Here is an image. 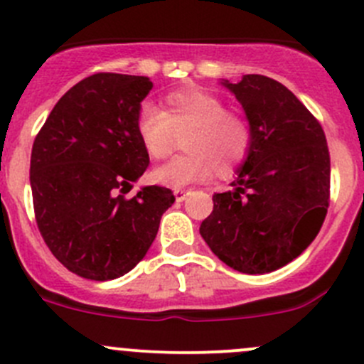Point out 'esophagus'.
<instances>
[{"mask_svg": "<svg viewBox=\"0 0 364 364\" xmlns=\"http://www.w3.org/2000/svg\"><path fill=\"white\" fill-rule=\"evenodd\" d=\"M186 196H188V192H185V190H174V197L178 203H183L186 199Z\"/></svg>", "mask_w": 364, "mask_h": 364, "instance_id": "34e87169", "label": "esophagus"}]
</instances>
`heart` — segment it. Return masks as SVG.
<instances>
[{"label": "heart", "mask_w": 364, "mask_h": 364, "mask_svg": "<svg viewBox=\"0 0 364 364\" xmlns=\"http://www.w3.org/2000/svg\"><path fill=\"white\" fill-rule=\"evenodd\" d=\"M137 135L151 159L171 153L174 135H183L181 151L153 171L161 186L186 188L208 181L213 174L229 178L247 160L253 130L247 116L225 109V102L200 87H186L164 98V111L144 104L137 117Z\"/></svg>", "instance_id": "obj_1"}]
</instances>
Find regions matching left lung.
<instances>
[{"label":"left lung","mask_w":364,"mask_h":364,"mask_svg":"<svg viewBox=\"0 0 364 364\" xmlns=\"http://www.w3.org/2000/svg\"><path fill=\"white\" fill-rule=\"evenodd\" d=\"M253 130L232 190L213 196L200 236L240 273L280 269L308 248L329 205L328 142L321 123L284 84L264 75L222 79Z\"/></svg>","instance_id":"left-lung-1"}]
</instances>
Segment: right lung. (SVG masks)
Segmentation results:
<instances>
[{"instance_id": "right-lung-1", "label": "right lung", "mask_w": 364, "mask_h": 364, "mask_svg": "<svg viewBox=\"0 0 364 364\" xmlns=\"http://www.w3.org/2000/svg\"><path fill=\"white\" fill-rule=\"evenodd\" d=\"M142 75L95 73L60 98L31 149L35 218L43 241L67 269L95 282L134 269L159 232L174 193L132 188L149 165L137 135Z\"/></svg>"}]
</instances>
